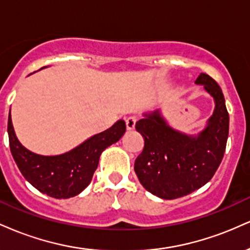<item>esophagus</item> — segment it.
Listing matches in <instances>:
<instances>
[{
    "instance_id": "obj_1",
    "label": "esophagus",
    "mask_w": 250,
    "mask_h": 250,
    "mask_svg": "<svg viewBox=\"0 0 250 250\" xmlns=\"http://www.w3.org/2000/svg\"><path fill=\"white\" fill-rule=\"evenodd\" d=\"M136 117L135 116H129L127 120H125V125H127L128 130H133L135 128V125H136Z\"/></svg>"
}]
</instances>
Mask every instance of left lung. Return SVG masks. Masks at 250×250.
Masks as SVG:
<instances>
[{
	"mask_svg": "<svg viewBox=\"0 0 250 250\" xmlns=\"http://www.w3.org/2000/svg\"><path fill=\"white\" fill-rule=\"evenodd\" d=\"M195 84L202 85L215 102L213 115L199 133L189 135L170 127L161 109L143 113L135 125L145 137L135 173L143 187L160 199H177L205 186L225 154L229 115L222 90L207 74H200Z\"/></svg>",
	"mask_w": 250,
	"mask_h": 250,
	"instance_id": "obj_1",
	"label": "left lung"
}]
</instances>
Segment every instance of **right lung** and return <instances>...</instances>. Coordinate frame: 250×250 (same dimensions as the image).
Returning a JSON list of instances; mask_svg holds the SVG:
<instances>
[{
	"label": "right lung",
	"mask_w": 250,
	"mask_h": 250,
	"mask_svg": "<svg viewBox=\"0 0 250 250\" xmlns=\"http://www.w3.org/2000/svg\"><path fill=\"white\" fill-rule=\"evenodd\" d=\"M125 133V122L119 120L107 130L93 135L67 153L45 156L21 145L10 113L8 117L10 151L20 171L37 190L55 199H69L84 190L93 179L102 151L119 141Z\"/></svg>",
	"instance_id": "right-lung-1"
}]
</instances>
